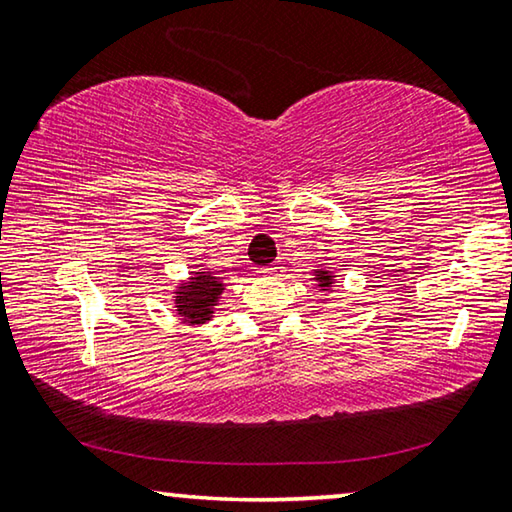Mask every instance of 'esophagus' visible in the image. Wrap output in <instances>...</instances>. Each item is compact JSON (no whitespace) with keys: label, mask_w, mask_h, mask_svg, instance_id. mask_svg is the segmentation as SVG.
<instances>
[{"label":"esophagus","mask_w":512,"mask_h":512,"mask_svg":"<svg viewBox=\"0 0 512 512\" xmlns=\"http://www.w3.org/2000/svg\"><path fill=\"white\" fill-rule=\"evenodd\" d=\"M280 268H282V266L273 264V266H266V268H262V273H266V275H277V273H280Z\"/></svg>","instance_id":"34e87169"}]
</instances>
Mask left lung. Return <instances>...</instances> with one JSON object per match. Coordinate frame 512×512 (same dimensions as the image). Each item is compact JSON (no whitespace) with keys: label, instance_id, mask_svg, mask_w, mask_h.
I'll return each mask as SVG.
<instances>
[{"label":"left lung","instance_id":"1","mask_svg":"<svg viewBox=\"0 0 512 512\" xmlns=\"http://www.w3.org/2000/svg\"><path fill=\"white\" fill-rule=\"evenodd\" d=\"M332 277H334L332 273H327V271H320V268H318L314 280L318 282V287H320V289H323V291H329V289H332Z\"/></svg>","mask_w":512,"mask_h":512}]
</instances>
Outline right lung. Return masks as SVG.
<instances>
[{"label": "right lung", "instance_id": "add662e5", "mask_svg": "<svg viewBox=\"0 0 512 512\" xmlns=\"http://www.w3.org/2000/svg\"><path fill=\"white\" fill-rule=\"evenodd\" d=\"M223 284L212 273H194L183 287L176 289V311L185 323L201 325L212 318L214 307L219 305Z\"/></svg>", "mask_w": 512, "mask_h": 512}]
</instances>
